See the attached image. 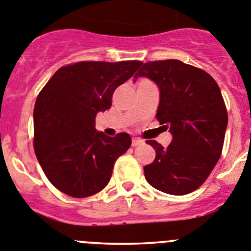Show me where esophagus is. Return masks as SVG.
Returning <instances> with one entry per match:
<instances>
[{"label": "esophagus", "instance_id": "34e87169", "mask_svg": "<svg viewBox=\"0 0 251 251\" xmlns=\"http://www.w3.org/2000/svg\"><path fill=\"white\" fill-rule=\"evenodd\" d=\"M143 140H140V139H138V138H133L132 139V147H138V145H140V144H143Z\"/></svg>", "mask_w": 251, "mask_h": 251}]
</instances>
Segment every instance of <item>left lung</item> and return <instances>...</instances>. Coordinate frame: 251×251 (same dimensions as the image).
I'll return each mask as SVG.
<instances>
[{
    "instance_id": "left-lung-1",
    "label": "left lung",
    "mask_w": 251,
    "mask_h": 251,
    "mask_svg": "<svg viewBox=\"0 0 251 251\" xmlns=\"http://www.w3.org/2000/svg\"><path fill=\"white\" fill-rule=\"evenodd\" d=\"M138 77L156 83V118L173 135L168 148L147 142L156 156L144 168L145 178L161 192L187 195L206 181L223 149L228 113L219 86L206 71L175 59L145 63Z\"/></svg>"
}]
</instances>
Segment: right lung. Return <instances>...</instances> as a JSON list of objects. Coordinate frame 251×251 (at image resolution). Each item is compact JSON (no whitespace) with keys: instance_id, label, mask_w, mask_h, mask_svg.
Returning <instances> with one entry per match:
<instances>
[{"instance_id":"right-lung-1","label":"right lung","mask_w":251,"mask_h":251,"mask_svg":"<svg viewBox=\"0 0 251 251\" xmlns=\"http://www.w3.org/2000/svg\"><path fill=\"white\" fill-rule=\"evenodd\" d=\"M142 61H81L59 69L34 106V151L48 180L83 199L108 185L116 160L129 149L128 133L111 138L95 128L96 114L112 106L119 85Z\"/></svg>"}]
</instances>
